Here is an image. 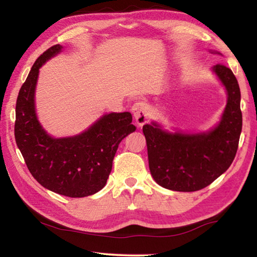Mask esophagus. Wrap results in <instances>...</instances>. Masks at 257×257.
Returning a JSON list of instances; mask_svg holds the SVG:
<instances>
[{
	"instance_id": "1",
	"label": "esophagus",
	"mask_w": 257,
	"mask_h": 257,
	"mask_svg": "<svg viewBox=\"0 0 257 257\" xmlns=\"http://www.w3.org/2000/svg\"><path fill=\"white\" fill-rule=\"evenodd\" d=\"M149 104L143 101H138L133 105L132 112L134 114V118L139 125H143L146 123L147 119H149Z\"/></svg>"
}]
</instances>
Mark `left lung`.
Instances as JSON below:
<instances>
[{
  "label": "left lung",
  "mask_w": 257,
  "mask_h": 257,
  "mask_svg": "<svg viewBox=\"0 0 257 257\" xmlns=\"http://www.w3.org/2000/svg\"><path fill=\"white\" fill-rule=\"evenodd\" d=\"M211 53L220 54L216 51ZM212 72L227 93L219 122L206 132H169L156 121L143 125L152 177L163 188L196 191L228 170L236 156L242 127L240 89L229 68L216 64Z\"/></svg>",
  "instance_id": "1"
}]
</instances>
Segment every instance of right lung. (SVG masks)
<instances>
[{
	"instance_id": "right-lung-1",
	"label": "right lung",
	"mask_w": 257,
	"mask_h": 257,
	"mask_svg": "<svg viewBox=\"0 0 257 257\" xmlns=\"http://www.w3.org/2000/svg\"><path fill=\"white\" fill-rule=\"evenodd\" d=\"M63 50L56 44L35 61L19 90L15 137L28 170L46 189L68 197L96 194L106 184L120 142L136 127L130 112L103 114L80 134L53 137L36 113L35 93L40 69Z\"/></svg>"
}]
</instances>
